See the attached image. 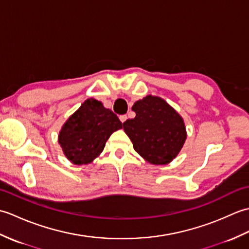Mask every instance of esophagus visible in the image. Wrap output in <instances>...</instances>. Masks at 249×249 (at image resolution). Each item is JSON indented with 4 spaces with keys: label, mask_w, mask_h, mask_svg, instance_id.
<instances>
[{
    "label": "esophagus",
    "mask_w": 249,
    "mask_h": 249,
    "mask_svg": "<svg viewBox=\"0 0 249 249\" xmlns=\"http://www.w3.org/2000/svg\"><path fill=\"white\" fill-rule=\"evenodd\" d=\"M127 120V115H125V114H123V115H120V121L122 122V123H124V122Z\"/></svg>",
    "instance_id": "esophagus-1"
}]
</instances>
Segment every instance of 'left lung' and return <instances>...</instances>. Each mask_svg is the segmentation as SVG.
Segmentation results:
<instances>
[{
    "label": "left lung",
    "mask_w": 249,
    "mask_h": 249,
    "mask_svg": "<svg viewBox=\"0 0 249 249\" xmlns=\"http://www.w3.org/2000/svg\"><path fill=\"white\" fill-rule=\"evenodd\" d=\"M134 119L123 123L135 151L152 165H167L187 138L184 120L165 99L147 95L134 104Z\"/></svg>",
    "instance_id": "1"
}]
</instances>
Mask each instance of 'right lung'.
<instances>
[{"label": "right lung", "instance_id": "obj_1", "mask_svg": "<svg viewBox=\"0 0 249 249\" xmlns=\"http://www.w3.org/2000/svg\"><path fill=\"white\" fill-rule=\"evenodd\" d=\"M122 127L112 111L95 98H88L62 126L59 143L73 165H88L100 155L109 137Z\"/></svg>", "mask_w": 249, "mask_h": 249}]
</instances>
